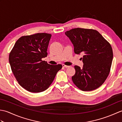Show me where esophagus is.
Here are the masks:
<instances>
[{
	"label": "esophagus",
	"mask_w": 122,
	"mask_h": 122,
	"mask_svg": "<svg viewBox=\"0 0 122 122\" xmlns=\"http://www.w3.org/2000/svg\"><path fill=\"white\" fill-rule=\"evenodd\" d=\"M62 66L64 67V68H69V67H70V66L64 65V64H62Z\"/></svg>",
	"instance_id": "obj_1"
}]
</instances>
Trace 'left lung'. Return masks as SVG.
<instances>
[{
	"label": "left lung",
	"instance_id": "1",
	"mask_svg": "<svg viewBox=\"0 0 122 122\" xmlns=\"http://www.w3.org/2000/svg\"><path fill=\"white\" fill-rule=\"evenodd\" d=\"M74 46V53L82 54L83 68L75 66L76 73L72 77L76 86L83 91H90L101 86L110 73L113 53L112 46L94 29L74 28L65 32Z\"/></svg>",
	"mask_w": 122,
	"mask_h": 122
}]
</instances>
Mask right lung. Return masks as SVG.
I'll use <instances>...</instances> for the list:
<instances>
[{
  "instance_id": "right-lung-1",
  "label": "right lung",
  "mask_w": 122,
  "mask_h": 122,
  "mask_svg": "<svg viewBox=\"0 0 122 122\" xmlns=\"http://www.w3.org/2000/svg\"><path fill=\"white\" fill-rule=\"evenodd\" d=\"M51 35L38 33L18 39L10 51L9 61L18 83L28 91L39 93L53 81L61 64L53 66L42 59L47 56Z\"/></svg>"
}]
</instances>
